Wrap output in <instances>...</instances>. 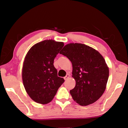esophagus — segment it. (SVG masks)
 I'll list each match as a JSON object with an SVG mask.
<instances>
[{
    "label": "esophagus",
    "instance_id": "34e87169",
    "mask_svg": "<svg viewBox=\"0 0 128 128\" xmlns=\"http://www.w3.org/2000/svg\"><path fill=\"white\" fill-rule=\"evenodd\" d=\"M70 74H67L66 76H64V79L65 80H67L68 78H69V77H70Z\"/></svg>",
    "mask_w": 128,
    "mask_h": 128
}]
</instances>
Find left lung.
Listing matches in <instances>:
<instances>
[{
    "label": "left lung",
    "mask_w": 128,
    "mask_h": 128,
    "mask_svg": "<svg viewBox=\"0 0 128 128\" xmlns=\"http://www.w3.org/2000/svg\"><path fill=\"white\" fill-rule=\"evenodd\" d=\"M60 54L72 64L76 85L70 92L74 100L82 106L96 102L104 92L108 78V68L104 58L94 49L81 43L68 44Z\"/></svg>",
    "instance_id": "1"
}]
</instances>
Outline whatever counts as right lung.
<instances>
[{
	"label": "right lung",
	"instance_id": "right-lung-1",
	"mask_svg": "<svg viewBox=\"0 0 128 128\" xmlns=\"http://www.w3.org/2000/svg\"><path fill=\"white\" fill-rule=\"evenodd\" d=\"M64 46L63 42L44 40L33 46L25 58L23 82L27 93L37 103L50 102L64 82L58 76L54 59Z\"/></svg>",
	"mask_w": 128,
	"mask_h": 128
}]
</instances>
